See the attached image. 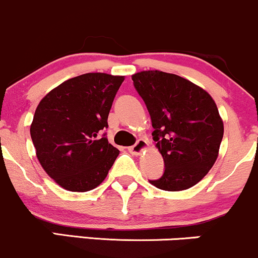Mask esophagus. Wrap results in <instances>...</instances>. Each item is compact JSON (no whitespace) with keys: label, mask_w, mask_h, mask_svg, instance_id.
<instances>
[{"label":"esophagus","mask_w":258,"mask_h":258,"mask_svg":"<svg viewBox=\"0 0 258 258\" xmlns=\"http://www.w3.org/2000/svg\"><path fill=\"white\" fill-rule=\"evenodd\" d=\"M149 147V144H147L146 140H144V139H140V140H138V143L135 145H133V146L129 147V152L133 153V155H141L145 150Z\"/></svg>","instance_id":"1"}]
</instances>
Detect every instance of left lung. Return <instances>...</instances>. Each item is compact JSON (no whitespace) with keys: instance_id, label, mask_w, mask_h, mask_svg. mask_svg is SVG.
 I'll use <instances>...</instances> for the list:
<instances>
[{"instance_id":"1","label":"left lung","mask_w":258,"mask_h":258,"mask_svg":"<svg viewBox=\"0 0 258 258\" xmlns=\"http://www.w3.org/2000/svg\"><path fill=\"white\" fill-rule=\"evenodd\" d=\"M132 79L151 115L152 137L166 167L163 175L150 183L166 191L189 189L218 157L224 125L215 100L175 74L143 71Z\"/></svg>"}]
</instances>
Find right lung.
Listing matches in <instances>:
<instances>
[{
	"mask_svg": "<svg viewBox=\"0 0 258 258\" xmlns=\"http://www.w3.org/2000/svg\"><path fill=\"white\" fill-rule=\"evenodd\" d=\"M123 75L86 73L66 80L40 101L30 125L36 157L68 191L85 192L106 179L119 150L101 133Z\"/></svg>",
	"mask_w": 258,
	"mask_h": 258,
	"instance_id": "obj_1",
	"label": "right lung"
}]
</instances>
